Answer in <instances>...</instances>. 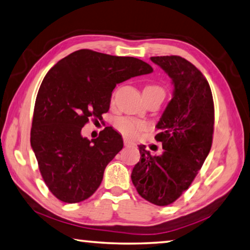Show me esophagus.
<instances>
[{"label":"esophagus","instance_id":"34e87169","mask_svg":"<svg viewBox=\"0 0 250 250\" xmlns=\"http://www.w3.org/2000/svg\"><path fill=\"white\" fill-rule=\"evenodd\" d=\"M134 142L128 140V138H124V145L125 146H129V145H133Z\"/></svg>","mask_w":250,"mask_h":250}]
</instances>
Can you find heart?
<instances>
[{
	"mask_svg": "<svg viewBox=\"0 0 250 250\" xmlns=\"http://www.w3.org/2000/svg\"><path fill=\"white\" fill-rule=\"evenodd\" d=\"M162 91L164 93L163 89L159 86L155 85H149L144 88L143 91ZM115 126L116 128L120 130V132L123 134V135L127 136V137H134L136 136L138 133L142 132V130L147 128V124L143 121H138V120H134V118H120L117 120L116 123H115Z\"/></svg>",
	"mask_w": 250,
	"mask_h": 250,
	"instance_id": "b5f03b06",
	"label": "heart"
}]
</instances>
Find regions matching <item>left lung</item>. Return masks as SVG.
<instances>
[{
    "mask_svg": "<svg viewBox=\"0 0 250 250\" xmlns=\"http://www.w3.org/2000/svg\"><path fill=\"white\" fill-rule=\"evenodd\" d=\"M172 79L173 96L161 116L155 140L163 152L152 155L138 145L141 159L132 171L138 194L156 206H167L191 186L208 156L214 124L212 93L193 64L179 56L151 57Z\"/></svg>",
    "mask_w": 250,
    "mask_h": 250,
    "instance_id": "8db88e82",
    "label": "left lung"
}]
</instances>
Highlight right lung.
Here are the masks:
<instances>
[{"label": "right lung", "instance_id": "add662e5", "mask_svg": "<svg viewBox=\"0 0 250 250\" xmlns=\"http://www.w3.org/2000/svg\"><path fill=\"white\" fill-rule=\"evenodd\" d=\"M153 68L134 57L83 49L58 61L42 82L34 105L31 147L45 184L60 201L86 200L101 186L104 171L123 148V138L105 127L88 140L82 128L109 109L112 91Z\"/></svg>", "mask_w": 250, "mask_h": 250}]
</instances>
